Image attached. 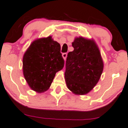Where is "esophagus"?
<instances>
[{
	"label": "esophagus",
	"mask_w": 128,
	"mask_h": 128,
	"mask_svg": "<svg viewBox=\"0 0 128 128\" xmlns=\"http://www.w3.org/2000/svg\"><path fill=\"white\" fill-rule=\"evenodd\" d=\"M62 56L63 58H64V60H66V59L67 56H68V54H67L66 52H64V53H62Z\"/></svg>",
	"instance_id": "34e87169"
}]
</instances>
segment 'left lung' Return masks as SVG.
<instances>
[{"label":"left lung","mask_w":128,"mask_h":128,"mask_svg":"<svg viewBox=\"0 0 128 128\" xmlns=\"http://www.w3.org/2000/svg\"><path fill=\"white\" fill-rule=\"evenodd\" d=\"M72 45L74 50L68 53L66 62V82L74 94L85 95L98 82L104 63L93 40L76 38Z\"/></svg>","instance_id":"left-lung-1"}]
</instances>
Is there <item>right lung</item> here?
Listing matches in <instances>:
<instances>
[{"label":"right lung","mask_w":128,"mask_h":128,"mask_svg":"<svg viewBox=\"0 0 128 128\" xmlns=\"http://www.w3.org/2000/svg\"><path fill=\"white\" fill-rule=\"evenodd\" d=\"M60 46L51 36L33 41L23 58V70L30 88L38 93L51 86L57 72L63 69Z\"/></svg>","instance_id":"obj_1"}]
</instances>
